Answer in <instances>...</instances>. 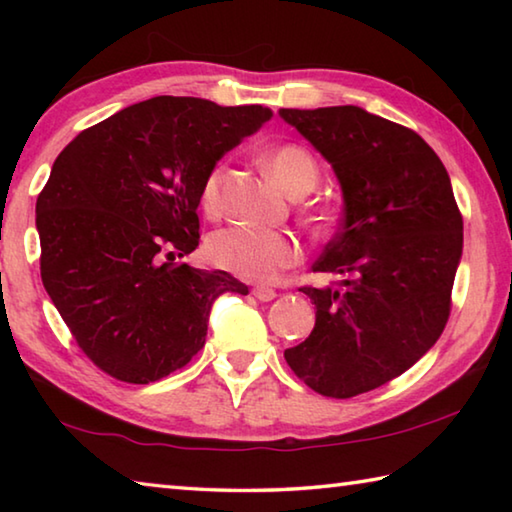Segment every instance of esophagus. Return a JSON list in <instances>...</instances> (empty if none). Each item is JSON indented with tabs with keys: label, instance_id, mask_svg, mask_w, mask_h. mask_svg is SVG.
Segmentation results:
<instances>
[{
	"label": "esophagus",
	"instance_id": "esophagus-1",
	"mask_svg": "<svg viewBox=\"0 0 512 512\" xmlns=\"http://www.w3.org/2000/svg\"><path fill=\"white\" fill-rule=\"evenodd\" d=\"M253 296L259 300V302H268V300H273L277 293L273 291V289H268V287H255L253 289Z\"/></svg>",
	"mask_w": 512,
	"mask_h": 512
}]
</instances>
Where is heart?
I'll list each match as a JSON object with an SVG mask.
<instances>
[{
	"label": "heart",
	"mask_w": 512,
	"mask_h": 512,
	"mask_svg": "<svg viewBox=\"0 0 512 512\" xmlns=\"http://www.w3.org/2000/svg\"><path fill=\"white\" fill-rule=\"evenodd\" d=\"M266 167L291 196H305L318 180L316 160L298 144H280L266 151ZM223 176L225 167L216 164L203 180L201 205L207 214L219 212ZM316 221L325 225L329 221V210H318ZM205 253L221 271L250 282H273L282 271L300 262L302 248L300 241L289 232L253 230L237 225V228H225L212 235Z\"/></svg>",
	"instance_id": "1"
}]
</instances>
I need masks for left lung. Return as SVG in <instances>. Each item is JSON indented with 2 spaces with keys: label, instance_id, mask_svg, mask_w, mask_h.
<instances>
[{
  "label": "left lung",
  "instance_id": "left-lung-1",
  "mask_svg": "<svg viewBox=\"0 0 512 512\" xmlns=\"http://www.w3.org/2000/svg\"><path fill=\"white\" fill-rule=\"evenodd\" d=\"M280 117L332 164L341 230L314 273L339 289L302 287L316 325L284 359L325 397L375 391L409 370L447 325L463 253V216L445 164L422 137L357 106L282 108Z\"/></svg>",
  "mask_w": 512,
  "mask_h": 512
}]
</instances>
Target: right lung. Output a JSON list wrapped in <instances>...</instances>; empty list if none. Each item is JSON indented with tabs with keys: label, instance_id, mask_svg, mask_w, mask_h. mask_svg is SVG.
Here are the masks:
<instances>
[{
	"label": "right lung",
	"instance_id": "right-lung-1",
	"mask_svg": "<svg viewBox=\"0 0 512 512\" xmlns=\"http://www.w3.org/2000/svg\"><path fill=\"white\" fill-rule=\"evenodd\" d=\"M273 117L264 106L153 97L85 128L36 203L40 275L94 366L151 384L205 345L216 296L248 287L173 259L198 246L207 173Z\"/></svg>",
	"mask_w": 512,
	"mask_h": 512
}]
</instances>
